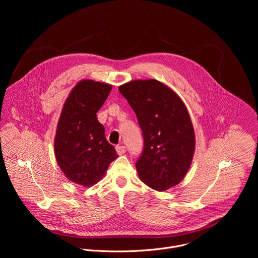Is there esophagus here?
Instances as JSON below:
<instances>
[{
    "instance_id": "esophagus-1",
    "label": "esophagus",
    "mask_w": 258,
    "mask_h": 258,
    "mask_svg": "<svg viewBox=\"0 0 258 258\" xmlns=\"http://www.w3.org/2000/svg\"><path fill=\"white\" fill-rule=\"evenodd\" d=\"M116 151H117V153H118L119 155H122V154L125 153L126 149H125L124 146H116Z\"/></svg>"
}]
</instances>
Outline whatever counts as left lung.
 <instances>
[{
	"instance_id": "left-lung-1",
	"label": "left lung",
	"mask_w": 258,
	"mask_h": 258,
	"mask_svg": "<svg viewBox=\"0 0 258 258\" xmlns=\"http://www.w3.org/2000/svg\"><path fill=\"white\" fill-rule=\"evenodd\" d=\"M142 130L143 151L136 162L147 186L165 191L183 178L195 150L194 128L179 97L156 80L133 81L118 88Z\"/></svg>"
}]
</instances>
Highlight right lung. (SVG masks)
<instances>
[{"label": "right lung", "instance_id": "1", "mask_svg": "<svg viewBox=\"0 0 258 258\" xmlns=\"http://www.w3.org/2000/svg\"><path fill=\"white\" fill-rule=\"evenodd\" d=\"M112 87L90 80L80 82L67 98L55 137V156L63 173L82 186H93L118 155L105 137L97 112Z\"/></svg>", "mask_w": 258, "mask_h": 258}]
</instances>
